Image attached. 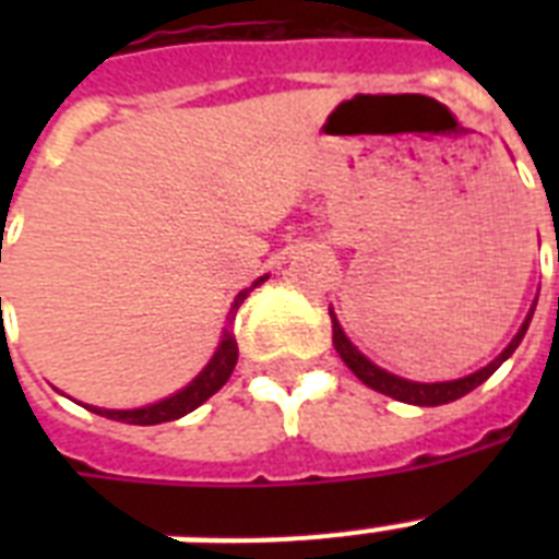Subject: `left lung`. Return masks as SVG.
I'll list each match as a JSON object with an SVG mask.
<instances>
[{
	"label": "left lung",
	"mask_w": 559,
	"mask_h": 559,
	"mask_svg": "<svg viewBox=\"0 0 559 559\" xmlns=\"http://www.w3.org/2000/svg\"><path fill=\"white\" fill-rule=\"evenodd\" d=\"M534 307H537V301L531 305L528 316H525V322H522V328L516 331V336L508 342V348H504L502 354L493 359V362H487L485 368H478V371L467 373V377H459V380L415 382V380H406V377H397V373L385 371V368H380V366H373L371 359H368L366 354H362V350H359L357 345L348 340V336H345L340 319H336V313L331 310L333 348H336V354L342 357V362H345L350 371L357 373L359 380L366 382L368 389L380 391V394H389V397L400 400V403H412V406H443V403H452V400L464 397V394H469L473 389H478V385H481V382H485L487 377L496 371V368L502 366L504 359L511 357L513 350L520 348L522 336H525V331H528L531 316H534Z\"/></svg>",
	"instance_id": "1"
}]
</instances>
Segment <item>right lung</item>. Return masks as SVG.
<instances>
[{"label":"right lung","mask_w":559,"mask_h":559,"mask_svg":"<svg viewBox=\"0 0 559 559\" xmlns=\"http://www.w3.org/2000/svg\"><path fill=\"white\" fill-rule=\"evenodd\" d=\"M266 278H270V275H261V278L254 281L252 287H246L237 293L235 305H231V310H228V328L223 331V336H219V345L217 350H214V357L209 359V366L202 368V371L188 382L186 389H179L177 394H170V397L142 408H98V406H86V408L100 417H109V420H121V424L153 426V424H168V420H177V417L188 415V412H193L197 406H202L211 394H217V391L226 385V380L231 377V371H235L237 340H235V333H231V322H235L237 310H240V305H243V298Z\"/></svg>","instance_id":"right-lung-1"}]
</instances>
